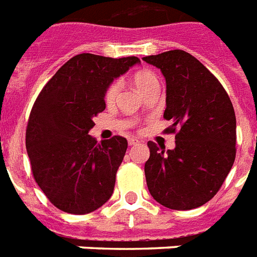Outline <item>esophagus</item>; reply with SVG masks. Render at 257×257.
Segmentation results:
<instances>
[{
	"instance_id": "esophagus-1",
	"label": "esophagus",
	"mask_w": 257,
	"mask_h": 257,
	"mask_svg": "<svg viewBox=\"0 0 257 257\" xmlns=\"http://www.w3.org/2000/svg\"><path fill=\"white\" fill-rule=\"evenodd\" d=\"M139 143H140V140H139V139H136V137H131V139L128 140L129 145H137Z\"/></svg>"
}]
</instances>
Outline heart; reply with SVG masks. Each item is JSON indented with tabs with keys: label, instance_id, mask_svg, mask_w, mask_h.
<instances>
[{
	"label": "heart",
	"instance_id": "heart-1",
	"mask_svg": "<svg viewBox=\"0 0 257 257\" xmlns=\"http://www.w3.org/2000/svg\"><path fill=\"white\" fill-rule=\"evenodd\" d=\"M157 78L156 76L149 72V70H143V72H139V73L135 76V86L137 88V90L140 93H143L147 88H149L153 84H156ZM118 88H120V84L118 82H112L109 88L106 89V93H105V100L106 102H112L114 98H116L117 93H118Z\"/></svg>",
	"mask_w": 257,
	"mask_h": 257
}]
</instances>
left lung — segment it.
Segmentation results:
<instances>
[{
    "instance_id": "left-lung-1",
    "label": "left lung",
    "mask_w": 257,
    "mask_h": 257,
    "mask_svg": "<svg viewBox=\"0 0 257 257\" xmlns=\"http://www.w3.org/2000/svg\"><path fill=\"white\" fill-rule=\"evenodd\" d=\"M160 69L167 84V131L177 133L175 148L149 141L145 163L149 193L176 211L199 208L217 193L236 156V116L217 78L184 50L143 57Z\"/></svg>"
}]
</instances>
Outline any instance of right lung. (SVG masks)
<instances>
[{
    "mask_svg": "<svg viewBox=\"0 0 257 257\" xmlns=\"http://www.w3.org/2000/svg\"><path fill=\"white\" fill-rule=\"evenodd\" d=\"M140 64L137 57L77 54L44 86L30 112L26 151L36 183L53 205L73 215L93 212L110 199L128 141H101L89 131L105 109L116 78Z\"/></svg>",
    "mask_w": 257,
    "mask_h": 257,
    "instance_id": "add662e5",
    "label": "right lung"
}]
</instances>
